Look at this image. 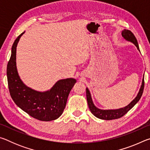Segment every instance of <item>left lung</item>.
<instances>
[{
  "instance_id": "8db88e82",
  "label": "left lung",
  "mask_w": 150,
  "mask_h": 150,
  "mask_svg": "<svg viewBox=\"0 0 150 150\" xmlns=\"http://www.w3.org/2000/svg\"><path fill=\"white\" fill-rule=\"evenodd\" d=\"M122 35L124 37V39H126L128 41H130L132 42L134 45H136L137 48L139 50V45L138 44V41L136 38L135 35L130 30H124L122 32ZM144 88V78L142 79V83L141 85V88L139 89V93L137 95L136 97L132 101V102L129 104L128 106H125L124 108H122L120 109H117V110H100L96 108V106L94 105L93 103L92 98H91V93L88 91V88H86V94H87V100L88 103V107L91 112H92L94 116L97 117L100 119H103V120H113V119H117L122 117L124 115H125L130 110V109L133 107V106L136 105V104L138 102L139 100L140 99L141 96L143 94Z\"/></svg>"
}]
</instances>
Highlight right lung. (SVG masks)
<instances>
[{"label":"right lung","mask_w":150,"mask_h":150,"mask_svg":"<svg viewBox=\"0 0 150 150\" xmlns=\"http://www.w3.org/2000/svg\"><path fill=\"white\" fill-rule=\"evenodd\" d=\"M18 36L12 47L7 65L6 75L10 95L15 104L32 117L41 121L55 120L62 115L75 79L58 81L50 91L38 92L26 87L20 79L16 69V46L21 35Z\"/></svg>","instance_id":"1"}]
</instances>
